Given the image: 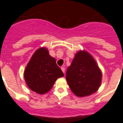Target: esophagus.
<instances>
[{
  "instance_id": "esophagus-1",
  "label": "esophagus",
  "mask_w": 123,
  "mask_h": 123,
  "mask_svg": "<svg viewBox=\"0 0 123 123\" xmlns=\"http://www.w3.org/2000/svg\"><path fill=\"white\" fill-rule=\"evenodd\" d=\"M61 69H62V71H63V74H65V68L62 67V68H61Z\"/></svg>"
}]
</instances>
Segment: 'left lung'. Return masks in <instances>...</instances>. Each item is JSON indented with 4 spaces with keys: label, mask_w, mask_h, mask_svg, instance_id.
Wrapping results in <instances>:
<instances>
[{
    "label": "left lung",
    "mask_w": 123,
    "mask_h": 123,
    "mask_svg": "<svg viewBox=\"0 0 123 123\" xmlns=\"http://www.w3.org/2000/svg\"><path fill=\"white\" fill-rule=\"evenodd\" d=\"M101 72L89 53L80 51L75 54L66 71V80L72 92L78 97L90 95L98 89Z\"/></svg>",
    "instance_id": "1"
}]
</instances>
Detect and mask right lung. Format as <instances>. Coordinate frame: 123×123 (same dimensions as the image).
Instances as JSON below:
<instances>
[{"label":"right lung","instance_id":"add662e5","mask_svg":"<svg viewBox=\"0 0 123 123\" xmlns=\"http://www.w3.org/2000/svg\"><path fill=\"white\" fill-rule=\"evenodd\" d=\"M24 79L28 87L39 94H44L53 87L63 73L57 66L55 59L49 55L45 48L37 49L24 71Z\"/></svg>","mask_w":123,"mask_h":123}]
</instances>
